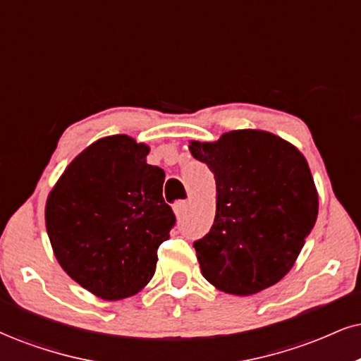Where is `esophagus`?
<instances>
[{
	"mask_svg": "<svg viewBox=\"0 0 361 361\" xmlns=\"http://www.w3.org/2000/svg\"><path fill=\"white\" fill-rule=\"evenodd\" d=\"M188 209V201H177L173 204V212H176L177 217H180L184 214V211Z\"/></svg>",
	"mask_w": 361,
	"mask_h": 361,
	"instance_id": "1",
	"label": "esophagus"
}]
</instances>
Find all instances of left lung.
<instances>
[{"mask_svg":"<svg viewBox=\"0 0 361 361\" xmlns=\"http://www.w3.org/2000/svg\"><path fill=\"white\" fill-rule=\"evenodd\" d=\"M194 159L216 179L214 224L194 243L202 276L229 295L273 286L293 268L318 217V192L305 155L264 130L192 140Z\"/></svg>","mask_w":361,"mask_h":361,"instance_id":"left-lung-1","label":"left lung"}]
</instances>
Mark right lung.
I'll use <instances>...</instances> for the list:
<instances>
[{
	"label": "right lung",
	"instance_id": "obj_1",
	"mask_svg": "<svg viewBox=\"0 0 361 361\" xmlns=\"http://www.w3.org/2000/svg\"><path fill=\"white\" fill-rule=\"evenodd\" d=\"M128 135L93 142L65 169L44 207L61 268L102 300L133 296L152 279L157 249L176 224L162 197L166 172Z\"/></svg>",
	"mask_w": 361,
	"mask_h": 361
}]
</instances>
